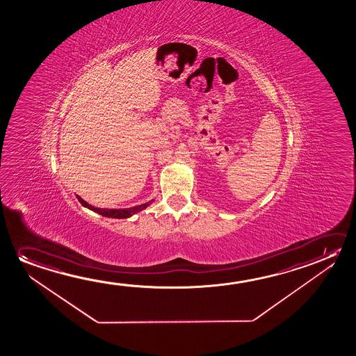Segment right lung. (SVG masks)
Listing matches in <instances>:
<instances>
[{"mask_svg": "<svg viewBox=\"0 0 356 356\" xmlns=\"http://www.w3.org/2000/svg\"><path fill=\"white\" fill-rule=\"evenodd\" d=\"M76 197H78V200H79L81 205L85 207V208L92 210V211H95V213L102 215V216H108V218H113V219H126V218H130V216L136 214V213L146 209L147 207L153 202V200H151V202H147V203L137 205V207H132V208H127V209H102V208H95V207H92L90 204L86 203L79 195H76Z\"/></svg>", "mask_w": 356, "mask_h": 356, "instance_id": "right-lung-1", "label": "right lung"}]
</instances>
